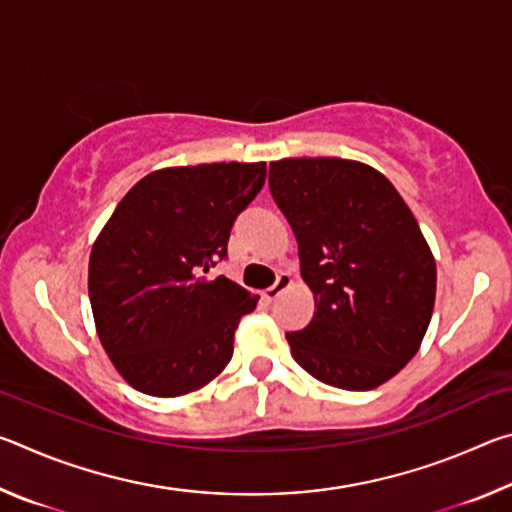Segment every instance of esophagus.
<instances>
[{"instance_id": "1", "label": "esophagus", "mask_w": 512, "mask_h": 512, "mask_svg": "<svg viewBox=\"0 0 512 512\" xmlns=\"http://www.w3.org/2000/svg\"><path fill=\"white\" fill-rule=\"evenodd\" d=\"M291 284H293L291 275L289 273H280V275H277V282L273 284V287H268L266 291H262V298H266V300L280 298L282 293L291 287Z\"/></svg>"}]
</instances>
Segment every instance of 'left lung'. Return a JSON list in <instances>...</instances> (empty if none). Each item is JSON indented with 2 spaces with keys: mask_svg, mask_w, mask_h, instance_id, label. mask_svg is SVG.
<instances>
[{
  "mask_svg": "<svg viewBox=\"0 0 512 512\" xmlns=\"http://www.w3.org/2000/svg\"><path fill=\"white\" fill-rule=\"evenodd\" d=\"M268 187L316 302L287 334L293 359L345 391L386 384L420 350L436 302V259L409 205L384 173L343 158L277 160Z\"/></svg>",
  "mask_w": 512,
  "mask_h": 512,
  "instance_id": "1",
  "label": "left lung"
}]
</instances>
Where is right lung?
<instances>
[{
	"label": "right lung",
	"mask_w": 512,
	"mask_h": 512,
	"mask_svg": "<svg viewBox=\"0 0 512 512\" xmlns=\"http://www.w3.org/2000/svg\"><path fill=\"white\" fill-rule=\"evenodd\" d=\"M264 180L266 162L158 169L103 225L88 268L94 327L135 391L194 393L230 363L239 320L257 296L210 268Z\"/></svg>",
	"instance_id": "add662e5"
}]
</instances>
